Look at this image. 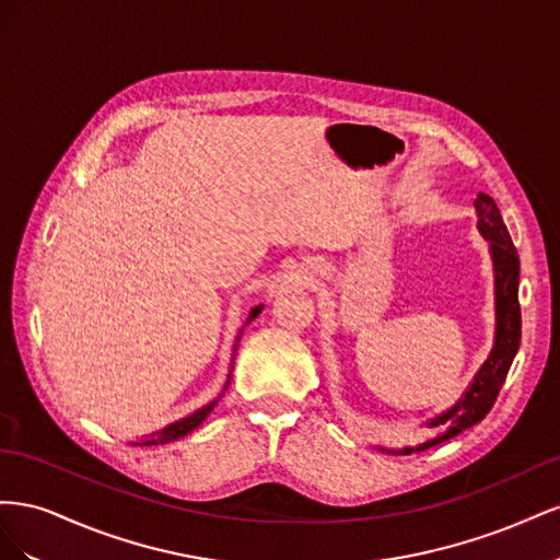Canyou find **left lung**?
Listing matches in <instances>:
<instances>
[{"instance_id":"1","label":"left lung","mask_w":560,"mask_h":560,"mask_svg":"<svg viewBox=\"0 0 560 560\" xmlns=\"http://www.w3.org/2000/svg\"><path fill=\"white\" fill-rule=\"evenodd\" d=\"M477 217L483 238L490 243V257H493L495 268V343L490 350L488 360L477 371V376L465 389V395L457 399L448 411L430 420V428L436 425H448L446 432L439 434L436 439L420 444L416 448H404V451H389V453H413V451H425L430 446H436L446 442V439L460 434L463 430L477 425L479 420L486 418V413L493 409L498 399L500 387L504 385L506 374H510V366L518 352L521 343V306H518V252L512 243V235L506 231L502 214L495 206V200L488 194H479L477 200ZM385 451V448H383Z\"/></svg>"}]
</instances>
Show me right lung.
<instances>
[{"label": "right lung", "instance_id": "obj_1", "mask_svg": "<svg viewBox=\"0 0 560 560\" xmlns=\"http://www.w3.org/2000/svg\"><path fill=\"white\" fill-rule=\"evenodd\" d=\"M259 313H261V306L252 308L245 325H249V322H252L254 317H257ZM235 341H241V336L235 338ZM235 346H238V343H235ZM229 378H231V374H229ZM226 385H229V381H226ZM217 401H219V397H217L214 401H210L208 406H202V409L194 411L191 416H186V418H182V420H177V422H171V425L163 428L161 432H156V434H149V436L140 439V442H132V446H156V444H167V442H175V439H179V436H186L189 432H194V430L200 425V422L210 416V411L214 409Z\"/></svg>", "mask_w": 560, "mask_h": 560}]
</instances>
